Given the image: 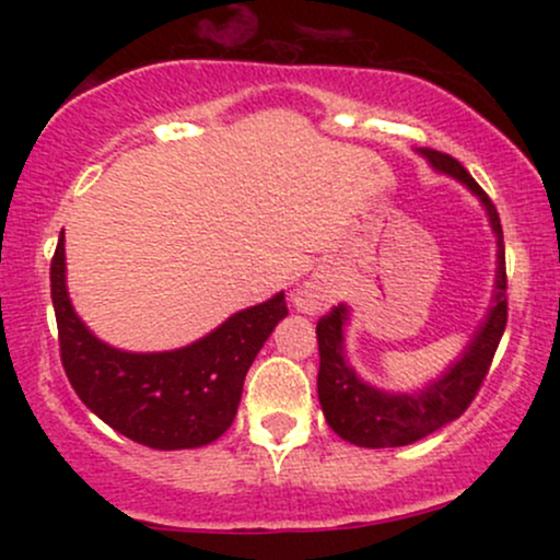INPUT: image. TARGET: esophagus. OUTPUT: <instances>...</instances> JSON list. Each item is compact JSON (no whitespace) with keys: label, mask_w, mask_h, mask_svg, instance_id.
Returning a JSON list of instances; mask_svg holds the SVG:
<instances>
[{"label":"esophagus","mask_w":560,"mask_h":560,"mask_svg":"<svg viewBox=\"0 0 560 560\" xmlns=\"http://www.w3.org/2000/svg\"><path fill=\"white\" fill-rule=\"evenodd\" d=\"M329 302H331V289L329 284H324V281L318 279L305 281V284L292 294V305L298 307L300 313H307V316H316V313L324 311Z\"/></svg>","instance_id":"1"}]
</instances>
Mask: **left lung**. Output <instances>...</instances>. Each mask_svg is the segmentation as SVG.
Here are the masks:
<instances>
[{
    "mask_svg": "<svg viewBox=\"0 0 560 560\" xmlns=\"http://www.w3.org/2000/svg\"><path fill=\"white\" fill-rule=\"evenodd\" d=\"M427 160L429 168L442 176L455 178L464 184L479 205L485 208L487 221L494 234V284L490 307L485 318L474 329L464 350L458 352L453 363L421 389L392 392L374 387L371 382L352 369L345 350V331L350 326V305L339 302L326 318L318 320V400L324 410L326 423L342 436L345 442L358 447H402L423 440L445 423L455 421L471 405L474 395L485 382L487 371L498 350L500 337L505 331L508 302H505V247L503 229L490 197L481 191V186L468 176V171L458 160L442 155L436 150H416Z\"/></svg>",
    "mask_w": 560,
    "mask_h": 560,
    "instance_id": "1",
    "label": "left lung"
}]
</instances>
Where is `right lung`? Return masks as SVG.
I'll list each match as a JSON object with an SVG mask.
<instances>
[{
	"mask_svg": "<svg viewBox=\"0 0 560 560\" xmlns=\"http://www.w3.org/2000/svg\"><path fill=\"white\" fill-rule=\"evenodd\" d=\"M52 305L62 365L75 395L115 432L155 450H195L226 432L249 365L287 318L284 292H276L176 350H120L75 313L68 294L66 231L52 258Z\"/></svg>",
	"mask_w": 560,
	"mask_h": 560,
	"instance_id": "add662e5",
	"label": "right lung"
}]
</instances>
